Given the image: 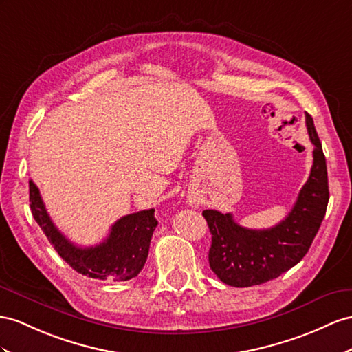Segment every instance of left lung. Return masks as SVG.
I'll use <instances>...</instances> for the list:
<instances>
[{"mask_svg":"<svg viewBox=\"0 0 352 352\" xmlns=\"http://www.w3.org/2000/svg\"><path fill=\"white\" fill-rule=\"evenodd\" d=\"M306 128L314 144V164L308 182L287 217L270 229H247L233 215L205 210L212 242L210 267L224 284L251 287L278 278L308 253L329 204L327 165L312 117L306 113Z\"/></svg>","mask_w":352,"mask_h":352,"instance_id":"8db88e82","label":"left lung"}]
</instances>
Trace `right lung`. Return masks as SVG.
I'll use <instances>...</instances> for the list:
<instances>
[{"label":"right lung","mask_w":352,"mask_h":352,"mask_svg":"<svg viewBox=\"0 0 352 352\" xmlns=\"http://www.w3.org/2000/svg\"><path fill=\"white\" fill-rule=\"evenodd\" d=\"M30 202L35 221L65 262L78 274L107 281H128L146 265L150 241L157 226L155 210H144L117 220L108 238L95 247H78L53 224L38 187L30 182Z\"/></svg>","instance_id":"right-lung-1"}]
</instances>
